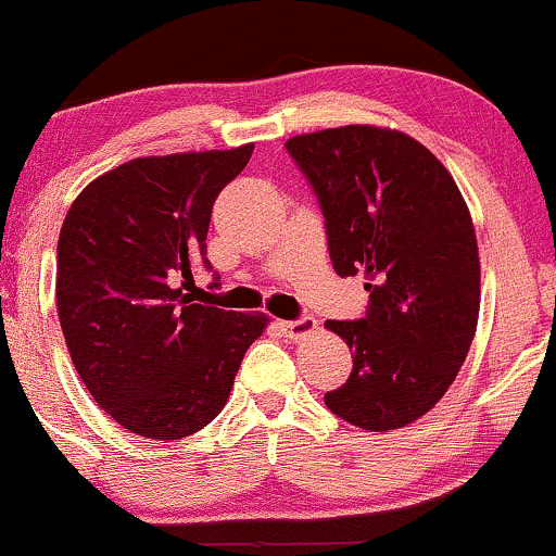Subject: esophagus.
<instances>
[{
    "label": "esophagus",
    "instance_id": "esophagus-1",
    "mask_svg": "<svg viewBox=\"0 0 556 556\" xmlns=\"http://www.w3.org/2000/svg\"><path fill=\"white\" fill-rule=\"evenodd\" d=\"M316 329V319L312 316H301V319L295 321H280V331H283L286 337H291V340H301V337L312 334Z\"/></svg>",
    "mask_w": 556,
    "mask_h": 556
}]
</instances>
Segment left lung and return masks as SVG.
<instances>
[{"mask_svg": "<svg viewBox=\"0 0 556 556\" xmlns=\"http://www.w3.org/2000/svg\"><path fill=\"white\" fill-rule=\"evenodd\" d=\"M286 148L319 199L337 276L365 273L370 291L363 319L324 324L352 350L348 383L324 403L365 431L408 427L457 378L478 329L470 208L442 161L399 129H319Z\"/></svg>", "mask_w": 556, "mask_h": 556, "instance_id": "left-lung-1", "label": "left lung"}]
</instances>
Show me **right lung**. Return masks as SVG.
I'll return each instance as SVG.
<instances>
[{
    "instance_id": "add662e5",
    "label": "right lung",
    "mask_w": 556,
    "mask_h": 556,
    "mask_svg": "<svg viewBox=\"0 0 556 556\" xmlns=\"http://www.w3.org/2000/svg\"><path fill=\"white\" fill-rule=\"evenodd\" d=\"M252 142L135 157L91 181L58 237L55 304L93 401L137 437L197 434L225 408L265 314L197 304L193 273L219 191ZM216 286V283H214Z\"/></svg>"
}]
</instances>
